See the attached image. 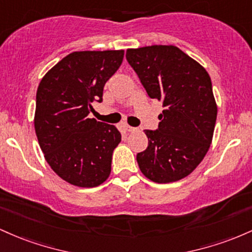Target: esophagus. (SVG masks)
<instances>
[{
	"mask_svg": "<svg viewBox=\"0 0 252 252\" xmlns=\"http://www.w3.org/2000/svg\"><path fill=\"white\" fill-rule=\"evenodd\" d=\"M125 127H126V129L128 132H134L135 129H137V128H135V127H132V126H128V125H126Z\"/></svg>",
	"mask_w": 252,
	"mask_h": 252,
	"instance_id": "obj_1",
	"label": "esophagus"
}]
</instances>
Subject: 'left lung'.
I'll list each match as a JSON object with an SVG mask.
<instances>
[{
    "instance_id": "8db88e82",
    "label": "left lung",
    "mask_w": 252,
    "mask_h": 252,
    "mask_svg": "<svg viewBox=\"0 0 252 252\" xmlns=\"http://www.w3.org/2000/svg\"><path fill=\"white\" fill-rule=\"evenodd\" d=\"M126 59L151 98L163 102L156 131L137 155L140 171L156 183L188 176L210 149L217 103L205 67L172 45L128 49Z\"/></svg>"
}]
</instances>
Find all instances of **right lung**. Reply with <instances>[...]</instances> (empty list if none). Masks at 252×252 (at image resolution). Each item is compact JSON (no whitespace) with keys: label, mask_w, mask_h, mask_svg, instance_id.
I'll list each match as a JSON object with an SVG mask.
<instances>
[{"label":"right lung","mask_w":252,"mask_h":252,"mask_svg":"<svg viewBox=\"0 0 252 252\" xmlns=\"http://www.w3.org/2000/svg\"><path fill=\"white\" fill-rule=\"evenodd\" d=\"M123 59L124 50L72 52L39 83L34 114L39 145L52 170L70 185L97 187L111 174L121 134L89 114L92 103L102 101L104 84Z\"/></svg>","instance_id":"right-lung-1"}]
</instances>
